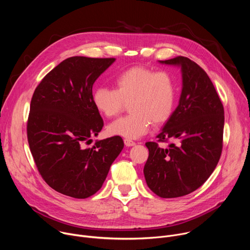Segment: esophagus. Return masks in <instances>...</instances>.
<instances>
[{"mask_svg": "<svg viewBox=\"0 0 250 250\" xmlns=\"http://www.w3.org/2000/svg\"><path fill=\"white\" fill-rule=\"evenodd\" d=\"M124 142H125V145L126 146H132L135 145V142H134L133 140L129 139V138H125V139H124Z\"/></svg>", "mask_w": 250, "mask_h": 250, "instance_id": "obj_1", "label": "esophagus"}]
</instances>
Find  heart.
Listing matches in <instances>:
<instances>
[{
    "instance_id": "b5f03b06",
    "label": "heart",
    "mask_w": 250,
    "mask_h": 250,
    "mask_svg": "<svg viewBox=\"0 0 250 250\" xmlns=\"http://www.w3.org/2000/svg\"><path fill=\"white\" fill-rule=\"evenodd\" d=\"M114 83L115 89L97 88L92 97L97 111L108 119L116 118L129 104L130 113L108 126L110 134L137 138L148 131L151 124H164L172 116L177 86L167 71L131 67L117 76Z\"/></svg>"
}]
</instances>
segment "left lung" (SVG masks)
Wrapping results in <instances>:
<instances>
[{
	"mask_svg": "<svg viewBox=\"0 0 250 250\" xmlns=\"http://www.w3.org/2000/svg\"><path fill=\"white\" fill-rule=\"evenodd\" d=\"M161 63L180 65L183 88L157 141L146 146L149 155L144 173L149 189L161 198L188 195L201 187L218 165L223 150L225 111L206 71L196 62L177 56ZM176 139L161 149L158 142Z\"/></svg>",
	"mask_w": 250,
	"mask_h": 250,
	"instance_id": "8db88e82",
	"label": "left lung"
}]
</instances>
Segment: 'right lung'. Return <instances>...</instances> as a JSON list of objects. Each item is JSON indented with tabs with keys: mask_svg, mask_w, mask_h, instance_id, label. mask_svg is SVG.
<instances>
[{
	"mask_svg": "<svg viewBox=\"0 0 250 250\" xmlns=\"http://www.w3.org/2000/svg\"><path fill=\"white\" fill-rule=\"evenodd\" d=\"M115 60L67 58L32 95L26 125L29 149L42 179L63 195L85 199L97 193L124 148L119 135L85 146L104 126L93 104V84Z\"/></svg>",
	"mask_w": 250,
	"mask_h": 250,
	"instance_id": "1",
	"label": "right lung"
}]
</instances>
